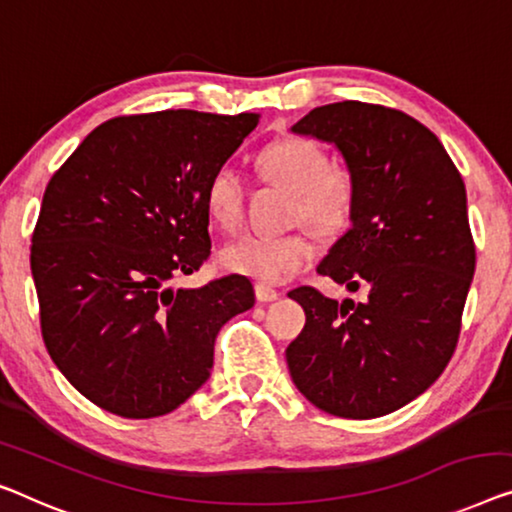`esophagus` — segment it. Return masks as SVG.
<instances>
[{
	"label": "esophagus",
	"mask_w": 512,
	"mask_h": 512,
	"mask_svg": "<svg viewBox=\"0 0 512 512\" xmlns=\"http://www.w3.org/2000/svg\"><path fill=\"white\" fill-rule=\"evenodd\" d=\"M279 291L277 288H272V286H268V284H256V298H258V302H272V300H277L279 298Z\"/></svg>",
	"instance_id": "obj_1"
}]
</instances>
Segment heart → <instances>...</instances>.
Returning <instances> with one entry per match:
<instances>
[{
  "label": "heart",
  "instance_id": "1",
  "mask_svg": "<svg viewBox=\"0 0 512 512\" xmlns=\"http://www.w3.org/2000/svg\"><path fill=\"white\" fill-rule=\"evenodd\" d=\"M256 170L265 182L295 194L293 221H305L316 233L335 235L351 221L355 182L348 170L332 164L330 154L309 138H284L256 154ZM247 184L235 168L214 170L205 187L210 221L224 233H235L244 221ZM316 244L305 231L284 235H242L219 251L226 270L279 284L314 261Z\"/></svg>",
  "mask_w": 512,
  "mask_h": 512
}]
</instances>
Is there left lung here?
Here are the masks:
<instances>
[{
    "mask_svg": "<svg viewBox=\"0 0 512 512\" xmlns=\"http://www.w3.org/2000/svg\"><path fill=\"white\" fill-rule=\"evenodd\" d=\"M293 131L344 154L353 224L316 272L367 298L293 288L307 323L286 348L288 369L321 411L379 418L422 395L457 348L476 270L462 175L425 124L379 103L318 106Z\"/></svg>",
    "mask_w": 512,
    "mask_h": 512,
    "instance_id": "1",
    "label": "left lung"
}]
</instances>
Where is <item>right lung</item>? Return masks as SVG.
<instances>
[{
    "label": "right lung",
    "instance_id": "1",
    "mask_svg": "<svg viewBox=\"0 0 512 512\" xmlns=\"http://www.w3.org/2000/svg\"><path fill=\"white\" fill-rule=\"evenodd\" d=\"M261 115L159 110L96 127L50 177L32 233L41 335L69 383L122 418L175 411L214 339L254 307L242 274L173 288L210 258L205 187Z\"/></svg>",
    "mask_w": 512,
    "mask_h": 512
}]
</instances>
